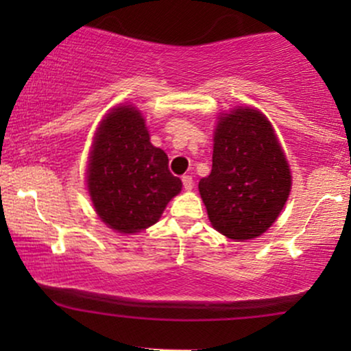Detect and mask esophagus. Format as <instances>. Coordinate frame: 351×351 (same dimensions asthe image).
I'll return each instance as SVG.
<instances>
[{
  "label": "esophagus",
  "mask_w": 351,
  "mask_h": 351,
  "mask_svg": "<svg viewBox=\"0 0 351 351\" xmlns=\"http://www.w3.org/2000/svg\"><path fill=\"white\" fill-rule=\"evenodd\" d=\"M181 181H183V188L186 189V191H189V189H193V186H195V181H193L191 175H184Z\"/></svg>",
  "instance_id": "obj_1"
}]
</instances>
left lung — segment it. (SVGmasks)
<instances>
[{"label":"left lung","instance_id":"8db88e82","mask_svg":"<svg viewBox=\"0 0 351 351\" xmlns=\"http://www.w3.org/2000/svg\"><path fill=\"white\" fill-rule=\"evenodd\" d=\"M292 186L291 168L263 112L237 107L219 115L213 170L198 188L213 228L254 239L276 223Z\"/></svg>","mask_w":351,"mask_h":351}]
</instances>
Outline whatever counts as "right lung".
Here are the masks:
<instances>
[{"label": "right lung", "mask_w": 351, "mask_h": 351, "mask_svg": "<svg viewBox=\"0 0 351 351\" xmlns=\"http://www.w3.org/2000/svg\"><path fill=\"white\" fill-rule=\"evenodd\" d=\"M181 186L168 170L167 153L152 145L140 110L112 108L95 132L87 165L88 195L100 219L135 234L160 219Z\"/></svg>", "instance_id": "obj_1"}]
</instances>
